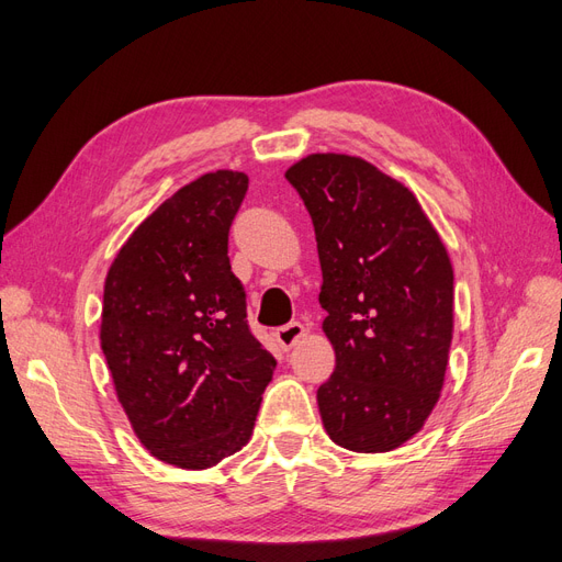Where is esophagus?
<instances>
[{
  "label": "esophagus",
  "mask_w": 562,
  "mask_h": 562,
  "mask_svg": "<svg viewBox=\"0 0 562 562\" xmlns=\"http://www.w3.org/2000/svg\"><path fill=\"white\" fill-rule=\"evenodd\" d=\"M303 334H305V327H303L301 322H289V324H284V327H280L276 331V338H278V342H280L284 350H289V348L296 346Z\"/></svg>",
  "instance_id": "1"
}]
</instances>
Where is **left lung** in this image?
Listing matches in <instances>:
<instances>
[{"mask_svg": "<svg viewBox=\"0 0 562 562\" xmlns=\"http://www.w3.org/2000/svg\"><path fill=\"white\" fill-rule=\"evenodd\" d=\"M315 226L322 329L336 369L317 390L324 429L355 452L408 441L439 402L452 338V268L415 195L342 154L286 170Z\"/></svg>", "mask_w": 562, "mask_h": 562, "instance_id": "1", "label": "left lung"}]
</instances>
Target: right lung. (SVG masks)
Wrapping results in <instances>:
<instances>
[{
  "instance_id": "right-lung-1",
  "label": "right lung",
  "mask_w": 562,
  "mask_h": 562,
  "mask_svg": "<svg viewBox=\"0 0 562 562\" xmlns=\"http://www.w3.org/2000/svg\"><path fill=\"white\" fill-rule=\"evenodd\" d=\"M249 179L216 170L179 189L121 247L100 340L137 439L162 462L207 469L251 437L276 357L251 334L228 231Z\"/></svg>"
}]
</instances>
